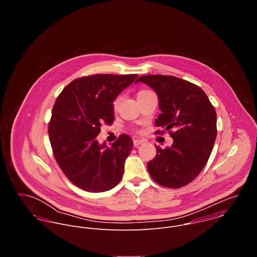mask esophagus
I'll use <instances>...</instances> for the list:
<instances>
[{"instance_id":"obj_1","label":"esophagus","mask_w":257,"mask_h":257,"mask_svg":"<svg viewBox=\"0 0 257 257\" xmlns=\"http://www.w3.org/2000/svg\"><path fill=\"white\" fill-rule=\"evenodd\" d=\"M144 143H145L144 140H134V146L135 147H139V146H141Z\"/></svg>"}]
</instances>
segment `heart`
I'll return each instance as SVG.
<instances>
[{"label":"heart","instance_id":"1","mask_svg":"<svg viewBox=\"0 0 257 257\" xmlns=\"http://www.w3.org/2000/svg\"><path fill=\"white\" fill-rule=\"evenodd\" d=\"M148 92H150V91L142 90V91H140V92L138 93V97H141V96H143V95H146ZM121 99H122L121 96H116V97L112 100V102H111V108H112V110H116L118 109V107H119V105H120V102H121Z\"/></svg>","mask_w":257,"mask_h":257}]
</instances>
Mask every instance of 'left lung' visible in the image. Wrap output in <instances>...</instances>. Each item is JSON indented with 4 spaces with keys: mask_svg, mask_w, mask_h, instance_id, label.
<instances>
[{
    "mask_svg": "<svg viewBox=\"0 0 257 257\" xmlns=\"http://www.w3.org/2000/svg\"><path fill=\"white\" fill-rule=\"evenodd\" d=\"M139 82L157 94L161 113L155 126L165 128L173 139V145L165 149L155 146L156 156L148 161V172L161 186H186L200 174L212 153L217 138L215 108L199 86L178 77L144 75Z\"/></svg>",
    "mask_w": 257,
    "mask_h": 257,
    "instance_id": "1",
    "label": "left lung"
}]
</instances>
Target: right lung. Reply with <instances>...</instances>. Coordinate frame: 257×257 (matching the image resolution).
Returning <instances> with one entry per match:
<instances>
[{"instance_id": "1", "label": "right lung", "mask_w": 257, "mask_h": 257, "mask_svg": "<svg viewBox=\"0 0 257 257\" xmlns=\"http://www.w3.org/2000/svg\"><path fill=\"white\" fill-rule=\"evenodd\" d=\"M138 74H95L73 80L57 97L48 124L53 155L65 176L80 189L99 193L120 181L133 140L121 135L107 147L99 145L103 124L114 119L112 100Z\"/></svg>"}]
</instances>
